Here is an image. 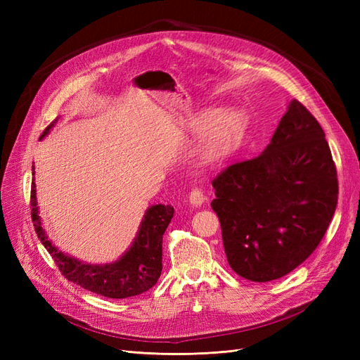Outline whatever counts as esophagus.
<instances>
[{
  "instance_id": "1",
  "label": "esophagus",
  "mask_w": 360,
  "mask_h": 360,
  "mask_svg": "<svg viewBox=\"0 0 360 360\" xmlns=\"http://www.w3.org/2000/svg\"><path fill=\"white\" fill-rule=\"evenodd\" d=\"M204 200H205V197L200 189H193L189 193V202L192 207H201L204 204Z\"/></svg>"
}]
</instances>
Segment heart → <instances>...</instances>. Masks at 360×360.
<instances>
[{
	"mask_svg": "<svg viewBox=\"0 0 360 360\" xmlns=\"http://www.w3.org/2000/svg\"><path fill=\"white\" fill-rule=\"evenodd\" d=\"M246 127L248 118L238 110L207 108L201 111L191 123L192 132L201 135L195 151L200 165H214L230 156L242 143Z\"/></svg>",
	"mask_w": 360,
	"mask_h": 360,
	"instance_id": "b5f03b06",
	"label": "heart"
}]
</instances>
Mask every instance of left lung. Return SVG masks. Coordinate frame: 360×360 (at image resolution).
I'll return each mask as SVG.
<instances>
[{"instance_id": "obj_1", "label": "left lung", "mask_w": 360, "mask_h": 360, "mask_svg": "<svg viewBox=\"0 0 360 360\" xmlns=\"http://www.w3.org/2000/svg\"><path fill=\"white\" fill-rule=\"evenodd\" d=\"M213 188L228 264L254 282L300 266L321 242L338 202L328 141L296 99L263 153L224 169Z\"/></svg>"}]
</instances>
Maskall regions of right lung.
Returning a JSON list of instances; mask_svg holds the SVG:
<instances>
[{"instance_id": "1", "label": "right lung", "mask_w": 360, "mask_h": 360, "mask_svg": "<svg viewBox=\"0 0 360 360\" xmlns=\"http://www.w3.org/2000/svg\"><path fill=\"white\" fill-rule=\"evenodd\" d=\"M57 122L58 117L45 129L40 139L51 132ZM31 217L37 237L52 255L64 278L73 284L110 299H126L146 292L158 282L162 271V237L174 216V207L165 204L148 207L126 252L112 263L91 264L68 255L49 240L39 216L34 179L31 183Z\"/></svg>"}]
</instances>
